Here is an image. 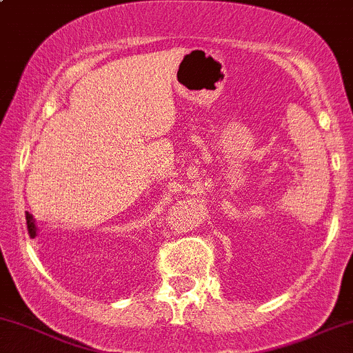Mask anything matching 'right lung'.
Returning a JSON list of instances; mask_svg holds the SVG:
<instances>
[{"instance_id":"obj_1","label":"right lung","mask_w":353,"mask_h":353,"mask_svg":"<svg viewBox=\"0 0 353 353\" xmlns=\"http://www.w3.org/2000/svg\"><path fill=\"white\" fill-rule=\"evenodd\" d=\"M26 228H28V233L30 236L37 234V226H34V219L30 212H26Z\"/></svg>"}]
</instances>
